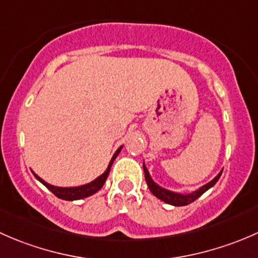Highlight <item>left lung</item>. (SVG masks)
Segmentation results:
<instances>
[{
  "instance_id": "8db88e82",
  "label": "left lung",
  "mask_w": 258,
  "mask_h": 258,
  "mask_svg": "<svg viewBox=\"0 0 258 258\" xmlns=\"http://www.w3.org/2000/svg\"><path fill=\"white\" fill-rule=\"evenodd\" d=\"M144 172H145L146 182H147V186H148V188H150V191L152 192V194L155 195L157 199H160L161 201L166 202V204H168V205H172V206H187V205H189L191 202L196 201V200L199 199L200 196H202V195H204L207 189H210L211 187H212L213 184L218 181V178L221 177V175H222V171H221V172L218 173V175L216 176L212 181L209 182V183H206L205 186L200 187L199 189L191 192V194L182 195V194H177V192L168 191V189L162 188L161 186H158V184L156 183L152 178H151V176H150V173H148V170L146 168L145 163H144Z\"/></svg>"
}]
</instances>
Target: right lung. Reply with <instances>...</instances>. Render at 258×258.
Wrapping results in <instances>:
<instances>
[{
    "label": "right lung",
    "mask_w": 258,
    "mask_h": 258,
    "mask_svg": "<svg viewBox=\"0 0 258 258\" xmlns=\"http://www.w3.org/2000/svg\"><path fill=\"white\" fill-rule=\"evenodd\" d=\"M122 150V146L118 148V150L114 152L113 157L111 158L110 161V165H108L107 170L105 171V172L102 173L101 176H98L97 178L93 179L92 182H90V183H86V184H82V186H77V187H57V186H52V184L47 183V182L43 181L42 178L38 177L37 175H36L35 172H32L33 175H35V177L38 179V181L41 182L42 184H45L46 187L49 189V191L52 192V194L54 195L56 197H58V199L61 200H66V201H75V200H82L85 199V197H88L91 196V195L96 194L97 191H100L101 188H102L103 183L106 182V179L108 177V173H110V170H111V166H112L113 161L116 160V157L118 156V153L121 152Z\"/></svg>",
    "instance_id": "right-lung-1"
}]
</instances>
